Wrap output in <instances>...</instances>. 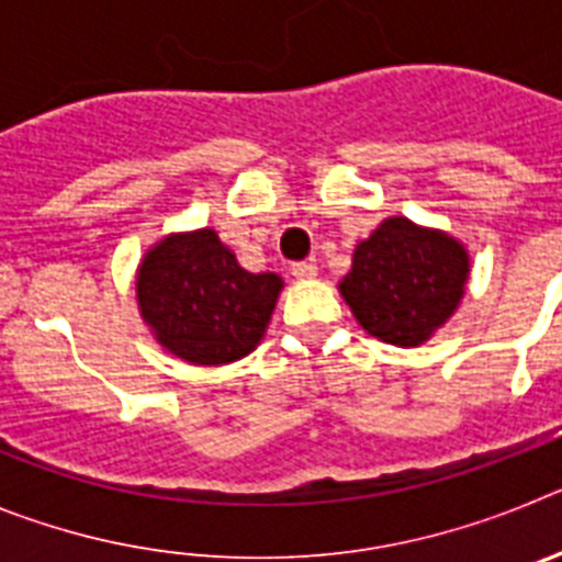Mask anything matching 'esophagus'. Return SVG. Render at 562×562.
Wrapping results in <instances>:
<instances>
[{"label":"esophagus","instance_id":"esophagus-1","mask_svg":"<svg viewBox=\"0 0 562 562\" xmlns=\"http://www.w3.org/2000/svg\"><path fill=\"white\" fill-rule=\"evenodd\" d=\"M292 276H295V278H315L317 276V265H315V261H295V265H292Z\"/></svg>","mask_w":562,"mask_h":562}]
</instances>
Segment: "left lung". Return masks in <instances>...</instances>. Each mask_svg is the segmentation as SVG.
Listing matches in <instances>:
<instances>
[{"label":"left lung","instance_id":"left-lung-1","mask_svg":"<svg viewBox=\"0 0 562 562\" xmlns=\"http://www.w3.org/2000/svg\"><path fill=\"white\" fill-rule=\"evenodd\" d=\"M467 278L470 256L459 238L391 216L357 245L337 290L371 337L408 349L448 324Z\"/></svg>","mask_w":562,"mask_h":562}]
</instances>
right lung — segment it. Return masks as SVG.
<instances>
[{
    "mask_svg": "<svg viewBox=\"0 0 562 562\" xmlns=\"http://www.w3.org/2000/svg\"><path fill=\"white\" fill-rule=\"evenodd\" d=\"M284 281L247 272L216 231L171 233L137 267V306L162 349L193 366H225L256 349Z\"/></svg>",
    "mask_w": 562,
    "mask_h": 562,
    "instance_id": "right-lung-1",
    "label": "right lung"
}]
</instances>
